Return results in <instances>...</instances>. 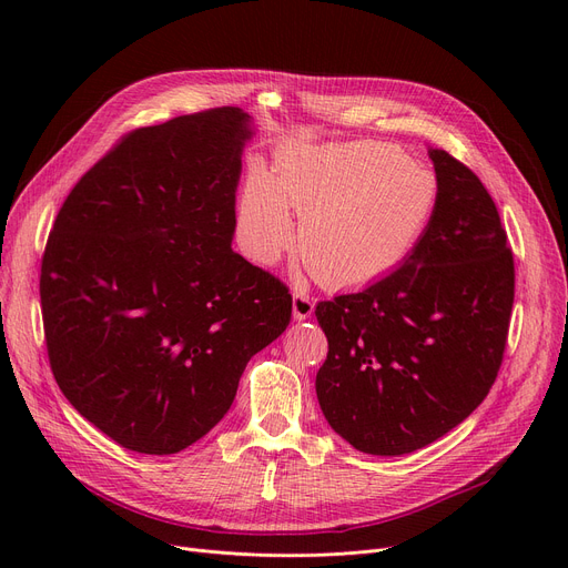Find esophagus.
Returning a JSON list of instances; mask_svg holds the SVG:
<instances>
[{
  "mask_svg": "<svg viewBox=\"0 0 568 568\" xmlns=\"http://www.w3.org/2000/svg\"><path fill=\"white\" fill-rule=\"evenodd\" d=\"M315 313V302L306 292H294L292 294V315L294 320H308Z\"/></svg>",
  "mask_w": 568,
  "mask_h": 568,
  "instance_id": "esophagus-1",
  "label": "esophagus"
}]
</instances>
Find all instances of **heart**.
<instances>
[{"mask_svg": "<svg viewBox=\"0 0 568 568\" xmlns=\"http://www.w3.org/2000/svg\"><path fill=\"white\" fill-rule=\"evenodd\" d=\"M439 202L433 170L375 142L290 144L274 174L253 168L236 202V239L257 264H274L296 239L311 272L332 287L386 276L419 244Z\"/></svg>", "mask_w": 568, "mask_h": 568, "instance_id": "obj_1", "label": "heart"}]
</instances>
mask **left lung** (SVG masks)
Listing matches in <instances>:
<instances>
[{
	"label": "left lung",
	"instance_id": "1",
	"mask_svg": "<svg viewBox=\"0 0 568 568\" xmlns=\"http://www.w3.org/2000/svg\"><path fill=\"white\" fill-rule=\"evenodd\" d=\"M437 212L419 244L371 287L315 306L329 341L315 392L356 452L403 456L463 424L497 377L514 306V255L469 168L428 146Z\"/></svg>",
	"mask_w": 568,
	"mask_h": 568
}]
</instances>
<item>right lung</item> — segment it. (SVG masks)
<instances>
[{"label":"right lung","instance_id":"add662e5","mask_svg":"<svg viewBox=\"0 0 568 568\" xmlns=\"http://www.w3.org/2000/svg\"><path fill=\"white\" fill-rule=\"evenodd\" d=\"M253 135L242 108L138 129L57 214L41 264L52 375L129 452L170 456L204 437L290 324L287 287L232 251Z\"/></svg>","mask_w":568,"mask_h":568}]
</instances>
